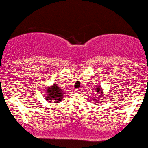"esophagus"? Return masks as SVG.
Returning a JSON list of instances; mask_svg holds the SVG:
<instances>
[{
    "mask_svg": "<svg viewBox=\"0 0 148 148\" xmlns=\"http://www.w3.org/2000/svg\"><path fill=\"white\" fill-rule=\"evenodd\" d=\"M76 92H81L82 91V88H78V89H76L75 90Z\"/></svg>",
    "mask_w": 148,
    "mask_h": 148,
    "instance_id": "34e87169",
    "label": "esophagus"
}]
</instances>
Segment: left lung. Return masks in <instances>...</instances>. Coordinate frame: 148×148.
<instances>
[{
	"instance_id": "obj_1",
	"label": "left lung",
	"mask_w": 148,
	"mask_h": 148,
	"mask_svg": "<svg viewBox=\"0 0 148 148\" xmlns=\"http://www.w3.org/2000/svg\"><path fill=\"white\" fill-rule=\"evenodd\" d=\"M95 89L96 90V91H95V92H98V93H100V92L102 91V88H100V87H98L97 88H95ZM102 95V93H100V95H98V98H95V101H96V100H100V99H101ZM95 103H97V102H95Z\"/></svg>"
}]
</instances>
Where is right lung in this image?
<instances>
[{
    "label": "right lung",
    "instance_id": "add662e5",
    "mask_svg": "<svg viewBox=\"0 0 148 148\" xmlns=\"http://www.w3.org/2000/svg\"><path fill=\"white\" fill-rule=\"evenodd\" d=\"M46 91L47 93L45 98L48 101L52 102L53 103H59L62 101L64 93L56 84H54L52 86L48 87Z\"/></svg>",
    "mask_w": 148,
    "mask_h": 148
}]
</instances>
